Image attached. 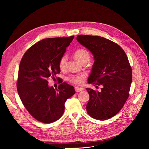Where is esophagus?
<instances>
[{"instance_id": "1", "label": "esophagus", "mask_w": 149, "mask_h": 149, "mask_svg": "<svg viewBox=\"0 0 149 149\" xmlns=\"http://www.w3.org/2000/svg\"><path fill=\"white\" fill-rule=\"evenodd\" d=\"M75 92H79L83 91L84 90V89H83V88H79V87H75Z\"/></svg>"}]
</instances>
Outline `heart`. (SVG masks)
Returning <instances> with one entry per match:
<instances>
[{"instance_id":"heart-1","label":"heart","mask_w":149,"mask_h":149,"mask_svg":"<svg viewBox=\"0 0 149 149\" xmlns=\"http://www.w3.org/2000/svg\"><path fill=\"white\" fill-rule=\"evenodd\" d=\"M75 58L81 63L87 62L90 58V54L86 49L80 48L77 49L74 52ZM67 57L66 56H62L58 62V66L61 70H64L66 67ZM86 77L84 74L80 75H71L68 78L69 81L76 84H81L84 82V80Z\"/></svg>"}]
</instances>
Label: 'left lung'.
I'll list each match as a JSON object with an SVG mask.
<instances>
[{
  "instance_id": "obj_1",
  "label": "left lung",
  "mask_w": 149,
  "mask_h": 149,
  "mask_svg": "<svg viewBox=\"0 0 149 149\" xmlns=\"http://www.w3.org/2000/svg\"><path fill=\"white\" fill-rule=\"evenodd\" d=\"M77 40L94 56L88 83L103 86L100 92L86 89L90 96L87 112L98 120L111 118L120 111L129 96L132 71L128 58L120 46L106 38L79 35Z\"/></svg>"
}]
</instances>
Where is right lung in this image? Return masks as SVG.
Segmentation results:
<instances>
[{
    "mask_svg": "<svg viewBox=\"0 0 149 149\" xmlns=\"http://www.w3.org/2000/svg\"><path fill=\"white\" fill-rule=\"evenodd\" d=\"M74 38H45L26 51L20 61L17 89L28 112L37 121L51 123L58 120L66 100L75 93L73 86L61 83L58 89L48 86V79L60 72L58 62Z\"/></svg>",
    "mask_w": 149,
    "mask_h": 149,
    "instance_id": "right-lung-1",
    "label": "right lung"
}]
</instances>
